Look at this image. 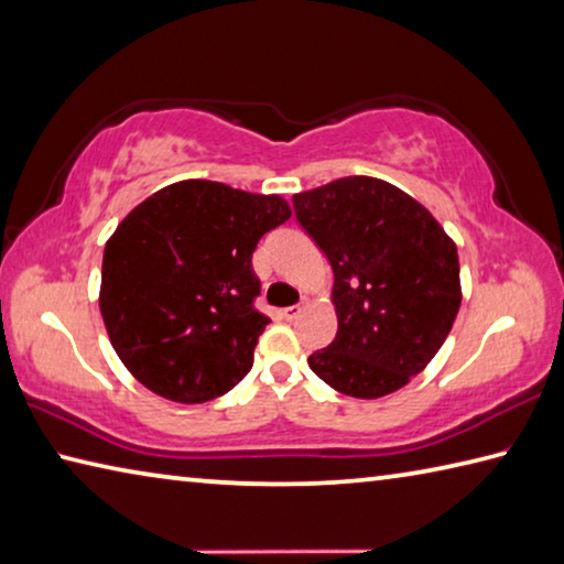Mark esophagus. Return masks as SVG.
Here are the masks:
<instances>
[{"instance_id":"1","label":"esophagus","mask_w":564,"mask_h":564,"mask_svg":"<svg viewBox=\"0 0 564 564\" xmlns=\"http://www.w3.org/2000/svg\"><path fill=\"white\" fill-rule=\"evenodd\" d=\"M302 310H304V306H302V304H294V306H286V310H284V318H286V322H294V318H300V314H302Z\"/></svg>"}]
</instances>
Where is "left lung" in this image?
Here are the masks:
<instances>
[{"instance_id":"left-lung-1","label":"left lung","mask_w":564,"mask_h":564,"mask_svg":"<svg viewBox=\"0 0 564 564\" xmlns=\"http://www.w3.org/2000/svg\"><path fill=\"white\" fill-rule=\"evenodd\" d=\"M292 204L334 270L338 332L310 356V368L360 400L408 386L459 312L456 246L427 208L380 178H336Z\"/></svg>"}]
</instances>
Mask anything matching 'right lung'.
Returning <instances> with one entry per match:
<instances>
[{
	"label": "right lung",
	"instance_id": "right-lung-1",
	"mask_svg": "<svg viewBox=\"0 0 564 564\" xmlns=\"http://www.w3.org/2000/svg\"><path fill=\"white\" fill-rule=\"evenodd\" d=\"M290 216L280 196L188 178L117 226L102 254L100 312L117 356L144 388L196 405L250 373L270 324L254 310L252 252Z\"/></svg>",
	"mask_w": 564,
	"mask_h": 564
}]
</instances>
